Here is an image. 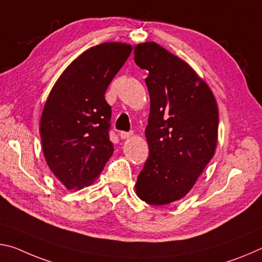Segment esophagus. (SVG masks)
I'll return each instance as SVG.
<instances>
[{"instance_id": "esophagus-1", "label": "esophagus", "mask_w": 262, "mask_h": 262, "mask_svg": "<svg viewBox=\"0 0 262 262\" xmlns=\"http://www.w3.org/2000/svg\"><path fill=\"white\" fill-rule=\"evenodd\" d=\"M134 135V132L132 131H130V132H126V131H122L121 134H119V137H121L122 139H127V138H130V137Z\"/></svg>"}]
</instances>
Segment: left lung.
I'll return each instance as SVG.
<instances>
[{"instance_id":"left-lung-1","label":"left lung","mask_w":262,"mask_h":262,"mask_svg":"<svg viewBox=\"0 0 262 262\" xmlns=\"http://www.w3.org/2000/svg\"><path fill=\"white\" fill-rule=\"evenodd\" d=\"M135 61L148 71L151 109L145 130L149 154L136 191L151 205L181 200L211 160L218 134L212 92L195 71L153 41L135 47Z\"/></svg>"}]
</instances>
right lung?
<instances>
[{"mask_svg":"<svg viewBox=\"0 0 262 262\" xmlns=\"http://www.w3.org/2000/svg\"><path fill=\"white\" fill-rule=\"evenodd\" d=\"M132 51L103 42L83 52L53 85L40 118L47 165L67 189L89 186L114 152L111 106L104 94Z\"/></svg>","mask_w":262,"mask_h":262,"instance_id":"obj_1","label":"right lung"}]
</instances>
